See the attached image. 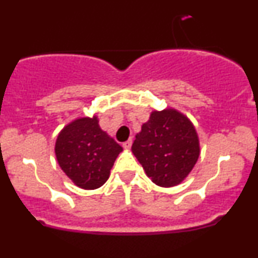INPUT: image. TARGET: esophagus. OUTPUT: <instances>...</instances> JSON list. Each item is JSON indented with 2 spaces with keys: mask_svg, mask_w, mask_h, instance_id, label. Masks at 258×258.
Returning a JSON list of instances; mask_svg holds the SVG:
<instances>
[{
  "mask_svg": "<svg viewBox=\"0 0 258 258\" xmlns=\"http://www.w3.org/2000/svg\"><path fill=\"white\" fill-rule=\"evenodd\" d=\"M131 146H132V139H128V141H126L125 143H122L123 149H130V148H131Z\"/></svg>",
  "mask_w": 258,
  "mask_h": 258,
  "instance_id": "1",
  "label": "esophagus"
}]
</instances>
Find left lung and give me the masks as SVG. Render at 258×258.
Segmentation results:
<instances>
[{"label": "left lung", "instance_id": "left-lung-1", "mask_svg": "<svg viewBox=\"0 0 258 258\" xmlns=\"http://www.w3.org/2000/svg\"><path fill=\"white\" fill-rule=\"evenodd\" d=\"M132 153L156 185L174 186L190 173L200 155L199 138L185 115L154 110L132 144Z\"/></svg>", "mask_w": 258, "mask_h": 258}]
</instances>
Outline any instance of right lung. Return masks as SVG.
<instances>
[{
    "instance_id": "1",
    "label": "right lung",
    "mask_w": 258,
    "mask_h": 258,
    "mask_svg": "<svg viewBox=\"0 0 258 258\" xmlns=\"http://www.w3.org/2000/svg\"><path fill=\"white\" fill-rule=\"evenodd\" d=\"M55 156L65 174L82 189H97L108 180L122 148L103 131L97 116L67 125L55 142Z\"/></svg>"
}]
</instances>
